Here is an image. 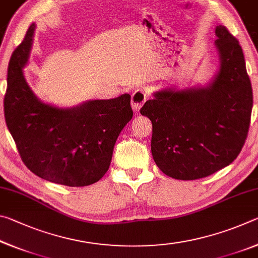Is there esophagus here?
Masks as SVG:
<instances>
[{
  "label": "esophagus",
  "instance_id": "34e87169",
  "mask_svg": "<svg viewBox=\"0 0 258 258\" xmlns=\"http://www.w3.org/2000/svg\"><path fill=\"white\" fill-rule=\"evenodd\" d=\"M148 99V92L146 90H137L132 94V99H131V103H132V108L134 111H139L140 108L143 106Z\"/></svg>",
  "mask_w": 258,
  "mask_h": 258
}]
</instances>
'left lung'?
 <instances>
[{"label":"left lung","mask_w":258,"mask_h":258,"mask_svg":"<svg viewBox=\"0 0 258 258\" xmlns=\"http://www.w3.org/2000/svg\"><path fill=\"white\" fill-rule=\"evenodd\" d=\"M220 71L207 86L154 93L141 108L152 124L156 165L176 180H197L237 158L249 130L252 90L241 46L226 27L216 26Z\"/></svg>","instance_id":"obj_1"}]
</instances>
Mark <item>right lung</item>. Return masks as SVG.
<instances>
[{"label":"right lung","mask_w":258,"mask_h":258,"mask_svg":"<svg viewBox=\"0 0 258 258\" xmlns=\"http://www.w3.org/2000/svg\"><path fill=\"white\" fill-rule=\"evenodd\" d=\"M36 25L9 61L4 117L24 164L35 175L67 186H85L101 178L110 166L113 146L132 119L131 95L90 100L59 108L42 102L26 82Z\"/></svg>","instance_id":"obj_1"}]
</instances>
